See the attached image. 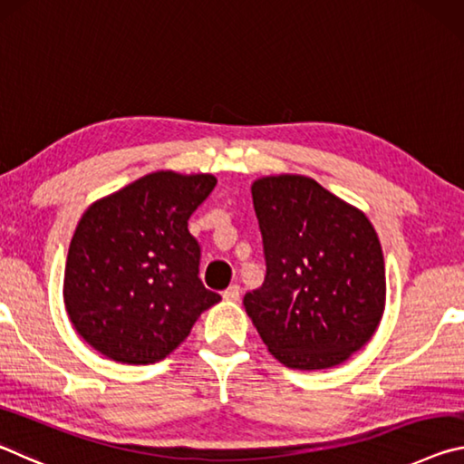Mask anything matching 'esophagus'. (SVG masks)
<instances>
[{
	"instance_id": "esophagus-1",
	"label": "esophagus",
	"mask_w": 464,
	"mask_h": 464,
	"mask_svg": "<svg viewBox=\"0 0 464 464\" xmlns=\"http://www.w3.org/2000/svg\"><path fill=\"white\" fill-rule=\"evenodd\" d=\"M238 298H240V285H238V284L230 285V287H227V290L224 292V300H227V302H237Z\"/></svg>"
}]
</instances>
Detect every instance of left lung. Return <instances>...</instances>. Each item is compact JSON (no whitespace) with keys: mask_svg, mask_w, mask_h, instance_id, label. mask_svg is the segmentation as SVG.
<instances>
[{"mask_svg":"<svg viewBox=\"0 0 464 464\" xmlns=\"http://www.w3.org/2000/svg\"><path fill=\"white\" fill-rule=\"evenodd\" d=\"M250 191L267 273L263 287L245 295L246 313L287 368L337 366L382 318L384 259L374 227L308 177H265Z\"/></svg>","mask_w":464,"mask_h":464,"instance_id":"obj_1","label":"left lung"}]
</instances>
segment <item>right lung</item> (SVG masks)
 I'll list each match as a JSON object with an SVG mask.
<instances>
[{"instance_id": "obj_1", "label": "right lung", "mask_w": 464, "mask_h": 464, "mask_svg": "<svg viewBox=\"0 0 464 464\" xmlns=\"http://www.w3.org/2000/svg\"><path fill=\"white\" fill-rule=\"evenodd\" d=\"M211 174L151 172L82 216L65 265L75 331L106 358L154 363L222 295L199 277L188 218L214 191Z\"/></svg>"}]
</instances>
